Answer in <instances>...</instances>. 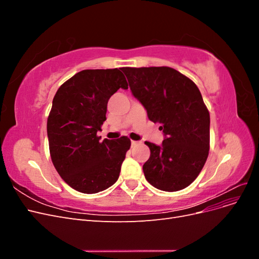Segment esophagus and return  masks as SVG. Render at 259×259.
Instances as JSON below:
<instances>
[{
	"instance_id": "obj_1",
	"label": "esophagus",
	"mask_w": 259,
	"mask_h": 259,
	"mask_svg": "<svg viewBox=\"0 0 259 259\" xmlns=\"http://www.w3.org/2000/svg\"><path fill=\"white\" fill-rule=\"evenodd\" d=\"M131 144H132V147H135V146H137L139 144V142H136V140H132Z\"/></svg>"
}]
</instances>
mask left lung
<instances>
[{
	"mask_svg": "<svg viewBox=\"0 0 259 259\" xmlns=\"http://www.w3.org/2000/svg\"><path fill=\"white\" fill-rule=\"evenodd\" d=\"M121 70L132 95L164 134L161 145L145 143L150 149L143 166L146 179L163 191L185 189L200 174L209 150V113L198 86L169 67Z\"/></svg>",
	"mask_w": 259,
	"mask_h": 259,
	"instance_id": "left-lung-1",
	"label": "left lung"
}]
</instances>
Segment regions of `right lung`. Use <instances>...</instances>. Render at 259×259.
Here are the masks:
<instances>
[{"label":"right lung","instance_id":"1","mask_svg":"<svg viewBox=\"0 0 259 259\" xmlns=\"http://www.w3.org/2000/svg\"><path fill=\"white\" fill-rule=\"evenodd\" d=\"M120 69L83 70L62 84L48 119L51 158L60 177L76 191L97 193L119 178L127 137L100 142L97 132L107 120V104L119 90H127Z\"/></svg>","mask_w":259,"mask_h":259}]
</instances>
